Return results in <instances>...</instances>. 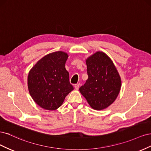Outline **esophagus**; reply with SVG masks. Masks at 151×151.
Here are the masks:
<instances>
[{
    "label": "esophagus",
    "instance_id": "obj_1",
    "mask_svg": "<svg viewBox=\"0 0 151 151\" xmlns=\"http://www.w3.org/2000/svg\"><path fill=\"white\" fill-rule=\"evenodd\" d=\"M74 88H75L76 90H78V89H79V84H75V86H74Z\"/></svg>",
    "mask_w": 151,
    "mask_h": 151
}]
</instances>
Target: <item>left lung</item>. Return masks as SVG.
Masks as SVG:
<instances>
[{"instance_id": "left-lung-1", "label": "left lung", "mask_w": 151, "mask_h": 151, "mask_svg": "<svg viewBox=\"0 0 151 151\" xmlns=\"http://www.w3.org/2000/svg\"><path fill=\"white\" fill-rule=\"evenodd\" d=\"M86 63L88 79L79 91L91 108L102 110L110 106L119 94L121 77L111 59L103 52L93 54Z\"/></svg>"}]
</instances>
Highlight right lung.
<instances>
[{"label":"right lung","instance_id":"right-lung-1","mask_svg":"<svg viewBox=\"0 0 151 151\" xmlns=\"http://www.w3.org/2000/svg\"><path fill=\"white\" fill-rule=\"evenodd\" d=\"M68 54L58 51L44 56L31 68L28 76L29 93L39 106L55 110L74 89L65 65Z\"/></svg>","mask_w":151,"mask_h":151}]
</instances>
